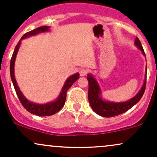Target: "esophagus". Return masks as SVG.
<instances>
[{
  "label": "esophagus",
  "mask_w": 157,
  "mask_h": 157,
  "mask_svg": "<svg viewBox=\"0 0 157 157\" xmlns=\"http://www.w3.org/2000/svg\"><path fill=\"white\" fill-rule=\"evenodd\" d=\"M88 72H89V70L86 69V68H82V69L80 71V76H85L87 75Z\"/></svg>",
  "instance_id": "34e87169"
}]
</instances>
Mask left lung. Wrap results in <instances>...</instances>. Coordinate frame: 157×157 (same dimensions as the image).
Here are the masks:
<instances>
[{"label":"left lung","instance_id":"obj_1","mask_svg":"<svg viewBox=\"0 0 157 157\" xmlns=\"http://www.w3.org/2000/svg\"><path fill=\"white\" fill-rule=\"evenodd\" d=\"M135 44L139 49L142 51L143 54L145 56L144 49H143L141 42L138 37L136 38ZM147 78V76H146ZM87 80L89 81V92H88V98H89V104L91 106L97 114L101 115L103 117H114L116 115H121L122 113H125L130 108H132L137 102H139V100L142 98L145 91L146 87V79L144 80V85L139 92L130 101H126L123 103H113V102H105L100 98L101 90L98 84L96 82L95 79L91 75H87Z\"/></svg>","mask_w":157,"mask_h":157}]
</instances>
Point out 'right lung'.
Here are the masks:
<instances>
[{
	"label": "right lung",
	"mask_w": 157,
	"mask_h": 157,
	"mask_svg": "<svg viewBox=\"0 0 157 157\" xmlns=\"http://www.w3.org/2000/svg\"><path fill=\"white\" fill-rule=\"evenodd\" d=\"M49 30V27L48 26H43V27H38V28L35 29V30H33L30 31V32L26 33L25 35L21 37V39H20V41L17 44L16 47H15L14 52L13 53V56H12L11 61H10V76H11L12 81H13V86H14L15 90L16 92L17 95H18V99H19L20 102L21 103L22 106L25 107L28 112H30V113L34 115H39V116H48V115H52L55 113H58L62 108L64 106L65 99H66V94L68 92V89L73 85V83L75 82L77 79L80 77V74L77 73L75 75L71 76L69 78L66 80L65 82L64 86H63V91H62L61 94H60L59 97L58 98V99L56 101L53 103H50L48 104H33V103L30 102V101H27L26 98L24 97V95L22 94V93L21 92L19 88H18V85H17L16 81H15V75H14V64H15V57H16L17 52L18 51V48L21 42L22 39H24L25 38L30 36H33L36 34L39 33L41 32H44V31H48Z\"/></svg>",
	"instance_id": "1"
}]
</instances>
